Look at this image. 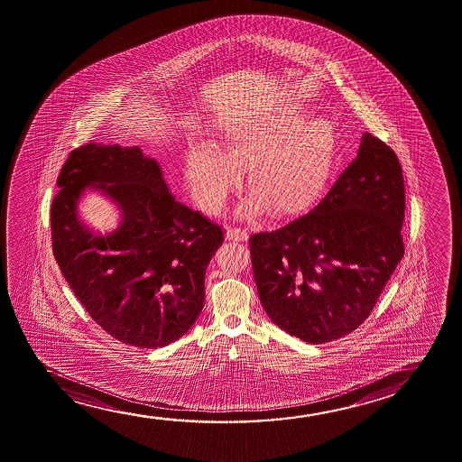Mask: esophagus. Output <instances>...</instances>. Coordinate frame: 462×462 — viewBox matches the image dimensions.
Here are the masks:
<instances>
[{
  "instance_id": "34e87169",
  "label": "esophagus",
  "mask_w": 462,
  "mask_h": 462,
  "mask_svg": "<svg viewBox=\"0 0 462 462\" xmlns=\"http://www.w3.org/2000/svg\"><path fill=\"white\" fill-rule=\"evenodd\" d=\"M247 231L241 226H227V241H247Z\"/></svg>"
}]
</instances>
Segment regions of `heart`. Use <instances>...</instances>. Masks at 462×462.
Here are the masks:
<instances>
[{
	"label": "heart",
	"mask_w": 462,
	"mask_h": 462,
	"mask_svg": "<svg viewBox=\"0 0 462 462\" xmlns=\"http://www.w3.org/2000/svg\"><path fill=\"white\" fill-rule=\"evenodd\" d=\"M336 158V133L323 118L296 106L248 120L225 143V156L210 149L189 153L187 174L196 196L210 212L226 201L237 183V170L247 168L245 185L269 212L288 214L306 206L323 189ZM245 206V212L258 202Z\"/></svg>",
	"instance_id": "obj_1"
}]
</instances>
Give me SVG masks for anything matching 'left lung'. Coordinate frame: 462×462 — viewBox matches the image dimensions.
I'll return each instance as SVG.
<instances>
[{"label": "left lung", "mask_w": 462, "mask_h": 462, "mask_svg": "<svg viewBox=\"0 0 462 462\" xmlns=\"http://www.w3.org/2000/svg\"><path fill=\"white\" fill-rule=\"evenodd\" d=\"M403 215L401 162L365 133L356 158L310 212L250 237L269 319L309 344L357 329L402 260Z\"/></svg>", "instance_id": "1"}]
</instances>
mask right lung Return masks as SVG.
Listing matches in <instances>:
<instances>
[{"label": "right lung", "instance_id": "right-lung-1", "mask_svg": "<svg viewBox=\"0 0 462 462\" xmlns=\"http://www.w3.org/2000/svg\"><path fill=\"white\" fill-rule=\"evenodd\" d=\"M88 184L125 212L123 225L109 236L78 221V196ZM57 187L53 256L91 319L139 348L182 337L204 307V275L223 244V229L177 201L155 160L137 147L84 143L68 156Z\"/></svg>", "mask_w": 462, "mask_h": 462}]
</instances>
